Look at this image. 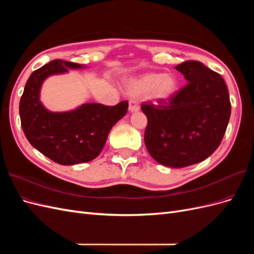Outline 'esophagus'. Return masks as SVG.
Segmentation results:
<instances>
[{
    "mask_svg": "<svg viewBox=\"0 0 254 254\" xmlns=\"http://www.w3.org/2000/svg\"><path fill=\"white\" fill-rule=\"evenodd\" d=\"M140 110V107L134 101H129V111L130 112H136Z\"/></svg>",
    "mask_w": 254,
    "mask_h": 254,
    "instance_id": "1",
    "label": "esophagus"
}]
</instances>
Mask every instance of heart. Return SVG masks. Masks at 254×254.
Segmentation results:
<instances>
[{
	"label": "heart",
	"instance_id": "heart-1",
	"mask_svg": "<svg viewBox=\"0 0 254 254\" xmlns=\"http://www.w3.org/2000/svg\"><path fill=\"white\" fill-rule=\"evenodd\" d=\"M177 80L171 75L161 73H149L134 78L128 84L131 94L141 96L150 93V96L158 101H167L177 92Z\"/></svg>",
	"mask_w": 254,
	"mask_h": 254
}]
</instances>
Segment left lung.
<instances>
[{"instance_id":"8db88e82","label":"left lung","mask_w":254,"mask_h":254,"mask_svg":"<svg viewBox=\"0 0 254 254\" xmlns=\"http://www.w3.org/2000/svg\"><path fill=\"white\" fill-rule=\"evenodd\" d=\"M188 80L168 101L144 102L147 118L144 142L160 164L186 167L205 160L217 149L231 114V103L221 76L200 61L176 66Z\"/></svg>"}]
</instances>
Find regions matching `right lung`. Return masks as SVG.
Returning a JSON list of instances; mask_svg holds the SVG:
<instances>
[{"label": "right lung", "mask_w": 254, "mask_h": 254, "mask_svg": "<svg viewBox=\"0 0 254 254\" xmlns=\"http://www.w3.org/2000/svg\"><path fill=\"white\" fill-rule=\"evenodd\" d=\"M82 65L55 59L30 74L20 99L21 126L26 139L42 155L61 165H74L95 159L104 148L115 123L127 113L128 102L115 106L83 104L68 112H51L39 95L43 80L67 68Z\"/></svg>", "instance_id": "add662e5"}]
</instances>
